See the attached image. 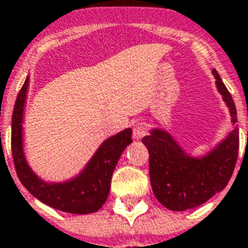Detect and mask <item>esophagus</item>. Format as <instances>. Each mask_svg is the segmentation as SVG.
Wrapping results in <instances>:
<instances>
[{
	"label": "esophagus",
	"instance_id": "esophagus-1",
	"mask_svg": "<svg viewBox=\"0 0 248 248\" xmlns=\"http://www.w3.org/2000/svg\"><path fill=\"white\" fill-rule=\"evenodd\" d=\"M146 136V128L142 123H136L133 125V139L141 140L142 137Z\"/></svg>",
	"mask_w": 248,
	"mask_h": 248
}]
</instances>
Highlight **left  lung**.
Listing matches in <instances>:
<instances>
[{"instance_id":"1","label":"left lung","mask_w":248,"mask_h":248,"mask_svg":"<svg viewBox=\"0 0 248 248\" xmlns=\"http://www.w3.org/2000/svg\"><path fill=\"white\" fill-rule=\"evenodd\" d=\"M223 102L230 111L232 131L205 156L186 153L170 133L153 128L142 139L149 152V177L155 196L166 209L185 211L205 203L223 190L230 181L239 151V129L235 125L236 108L230 92L213 70Z\"/></svg>"}]
</instances>
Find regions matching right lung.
Listing matches in <instances>:
<instances>
[{"label":"right lung","instance_id":"add662e5","mask_svg":"<svg viewBox=\"0 0 248 248\" xmlns=\"http://www.w3.org/2000/svg\"><path fill=\"white\" fill-rule=\"evenodd\" d=\"M29 77L18 93L12 117V153L17 176L37 200L52 209L71 213H95L104 203L111 189L112 173L126 146L132 142V129L126 128L108 137L79 174L63 182H46L32 171L23 152V109Z\"/></svg>","mask_w":248,"mask_h":248}]
</instances>
